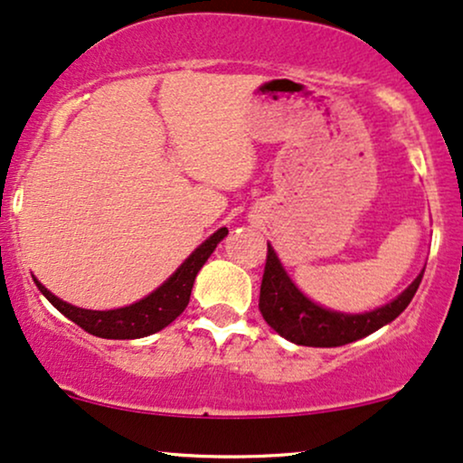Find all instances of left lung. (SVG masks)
Instances as JSON below:
<instances>
[{"instance_id":"8db88e82","label":"left lung","mask_w":463,"mask_h":463,"mask_svg":"<svg viewBox=\"0 0 463 463\" xmlns=\"http://www.w3.org/2000/svg\"><path fill=\"white\" fill-rule=\"evenodd\" d=\"M267 265L260 284V314L275 333L299 346L333 348L370 335L380 326L393 323L417 292L425 269L412 279L406 290L400 292L387 306H380L372 312L344 314L323 307L303 295L299 286L286 273L282 260L278 259L271 243H267Z\"/></svg>"}]
</instances>
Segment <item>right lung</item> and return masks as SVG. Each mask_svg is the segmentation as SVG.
Instances as JSON below:
<instances>
[{
	"label": "right lung",
	"instance_id": "right-lung-1",
	"mask_svg": "<svg viewBox=\"0 0 463 463\" xmlns=\"http://www.w3.org/2000/svg\"><path fill=\"white\" fill-rule=\"evenodd\" d=\"M228 235V228H218L212 237L204 239L198 248L177 267L166 282L157 286L147 297L117 309H85L76 307L72 303L61 301L49 288L33 278L38 290L55 306L66 318L72 320L87 333L104 339H137L147 337L151 333L162 331L164 326L173 323L190 303L192 286L198 271H201L218 243Z\"/></svg>",
	"mask_w": 463,
	"mask_h": 463
}]
</instances>
